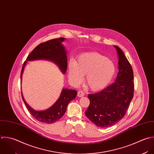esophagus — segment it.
Instances as JSON below:
<instances>
[{"mask_svg": "<svg viewBox=\"0 0 154 154\" xmlns=\"http://www.w3.org/2000/svg\"><path fill=\"white\" fill-rule=\"evenodd\" d=\"M85 95V93L83 92H82V91H79L78 92H77V96L79 97H83Z\"/></svg>", "mask_w": 154, "mask_h": 154, "instance_id": "1", "label": "esophagus"}]
</instances>
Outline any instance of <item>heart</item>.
<instances>
[{
	"label": "heart",
	"mask_w": 154,
	"mask_h": 154,
	"mask_svg": "<svg viewBox=\"0 0 154 154\" xmlns=\"http://www.w3.org/2000/svg\"><path fill=\"white\" fill-rule=\"evenodd\" d=\"M115 72L114 63L96 52L81 54L76 62H70L68 66V77L72 85H80L86 75L85 83L94 91L104 89L110 82Z\"/></svg>",
	"instance_id": "obj_1"
}]
</instances>
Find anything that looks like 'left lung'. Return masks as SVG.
Listing matches in <instances>:
<instances>
[{"instance_id": "obj_1", "label": "left lung", "mask_w": 154, "mask_h": 154, "mask_svg": "<svg viewBox=\"0 0 154 154\" xmlns=\"http://www.w3.org/2000/svg\"><path fill=\"white\" fill-rule=\"evenodd\" d=\"M114 47L119 59V71L115 82L103 91L88 96L90 104L85 115L101 128L111 127L121 120L134 95L133 68L121 48Z\"/></svg>"}]
</instances>
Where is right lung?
Segmentation results:
<instances>
[{"label":"right lung","mask_w":154,"mask_h":154,"mask_svg":"<svg viewBox=\"0 0 154 154\" xmlns=\"http://www.w3.org/2000/svg\"><path fill=\"white\" fill-rule=\"evenodd\" d=\"M65 38L51 39L42 42L36 47L27 57L23 63L21 72V83L24 66L28 60L45 59L56 63L61 71L65 74L67 69L66 51L62 42ZM77 94L75 90L63 89L56 102L49 109L44 111H36L32 109L24 100L22 92V99L32 116L38 121L45 124H52L60 119L65 114L69 103L75 99Z\"/></svg>","instance_id":"obj_1"}]
</instances>
